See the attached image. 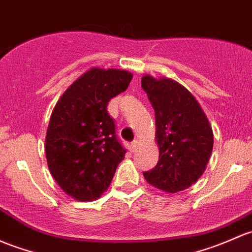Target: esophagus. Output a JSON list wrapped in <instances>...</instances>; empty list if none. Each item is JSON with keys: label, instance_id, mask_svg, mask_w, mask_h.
<instances>
[{"label": "esophagus", "instance_id": "34e87169", "mask_svg": "<svg viewBox=\"0 0 252 252\" xmlns=\"http://www.w3.org/2000/svg\"><path fill=\"white\" fill-rule=\"evenodd\" d=\"M137 145H139V141H137V140H134V141L131 142V148L135 151L137 148Z\"/></svg>", "mask_w": 252, "mask_h": 252}]
</instances>
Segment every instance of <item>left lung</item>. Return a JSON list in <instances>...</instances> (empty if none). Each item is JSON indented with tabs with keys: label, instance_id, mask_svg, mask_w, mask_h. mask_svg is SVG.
<instances>
[{
	"label": "left lung",
	"instance_id": "1",
	"mask_svg": "<svg viewBox=\"0 0 252 252\" xmlns=\"http://www.w3.org/2000/svg\"><path fill=\"white\" fill-rule=\"evenodd\" d=\"M141 87L155 110L159 147L157 165L145 171V179L169 193L189 189L203 175L213 152L210 123L195 97L173 79L144 76Z\"/></svg>",
	"mask_w": 252,
	"mask_h": 252
}]
</instances>
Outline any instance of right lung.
Returning <instances> with one entry per match:
<instances>
[{
	"instance_id": "obj_1",
	"label": "right lung",
	"mask_w": 252,
	"mask_h": 252,
	"mask_svg": "<svg viewBox=\"0 0 252 252\" xmlns=\"http://www.w3.org/2000/svg\"><path fill=\"white\" fill-rule=\"evenodd\" d=\"M131 78L124 70L92 68L55 105L47 130V161L58 185L76 200L99 198L126 153L107 105Z\"/></svg>"
}]
</instances>
